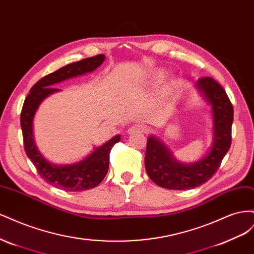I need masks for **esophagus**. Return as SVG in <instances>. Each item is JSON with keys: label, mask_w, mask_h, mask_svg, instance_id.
<instances>
[{"label": "esophagus", "mask_w": 254, "mask_h": 254, "mask_svg": "<svg viewBox=\"0 0 254 254\" xmlns=\"http://www.w3.org/2000/svg\"><path fill=\"white\" fill-rule=\"evenodd\" d=\"M148 127L144 124H135L128 129V133L133 134V133H146L148 132Z\"/></svg>", "instance_id": "34e87169"}]
</instances>
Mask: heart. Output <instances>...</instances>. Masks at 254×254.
Segmentation results:
<instances>
[{"label": "heart", "mask_w": 254, "mask_h": 254, "mask_svg": "<svg viewBox=\"0 0 254 254\" xmlns=\"http://www.w3.org/2000/svg\"><path fill=\"white\" fill-rule=\"evenodd\" d=\"M165 77V73H159L158 75H157V78L159 79V80H161V79H163Z\"/></svg>", "instance_id": "1"}]
</instances>
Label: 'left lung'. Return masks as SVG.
<instances>
[{
	"mask_svg": "<svg viewBox=\"0 0 254 254\" xmlns=\"http://www.w3.org/2000/svg\"><path fill=\"white\" fill-rule=\"evenodd\" d=\"M196 86L212 106V148L198 162L183 164L174 159L162 142L153 135L149 136L146 144L145 168L149 178L161 188L183 190L201 186L216 173L231 146L234 112L225 89L212 77L199 78Z\"/></svg>",
	"mask_w": 254,
	"mask_h": 254,
	"instance_id": "1",
	"label": "left lung"
}]
</instances>
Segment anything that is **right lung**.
I'll return each mask as SVG.
<instances>
[{
  "label": "right lung",
  "mask_w": 254,
  "mask_h": 254,
  "mask_svg": "<svg viewBox=\"0 0 254 254\" xmlns=\"http://www.w3.org/2000/svg\"><path fill=\"white\" fill-rule=\"evenodd\" d=\"M105 60L103 54L94 57L82 59L63 66L59 70L44 76L30 89L21 111V128L23 143L27 157L36 166L41 178L51 186L68 191H81L97 187L109 170L110 151L114 144L120 142L121 136L115 135L104 145L78 163L71 165H55L45 160L38 150L34 141L33 121L38 107L45 97L59 91L56 83L75 76L93 72Z\"/></svg>",
  "instance_id": "obj_1"
}]
</instances>
